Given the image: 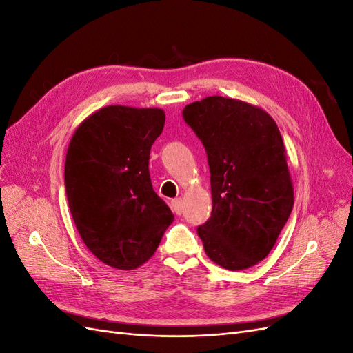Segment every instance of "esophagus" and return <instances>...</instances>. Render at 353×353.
Instances as JSON below:
<instances>
[{"label":"esophagus","mask_w":353,"mask_h":353,"mask_svg":"<svg viewBox=\"0 0 353 353\" xmlns=\"http://www.w3.org/2000/svg\"><path fill=\"white\" fill-rule=\"evenodd\" d=\"M170 206H172V210L176 213V215H181V213H183V200L181 199H174L172 203H170Z\"/></svg>","instance_id":"obj_1"}]
</instances>
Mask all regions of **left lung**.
<instances>
[{"label": "left lung", "instance_id": "left-lung-1", "mask_svg": "<svg viewBox=\"0 0 353 353\" xmlns=\"http://www.w3.org/2000/svg\"><path fill=\"white\" fill-rule=\"evenodd\" d=\"M183 114L210 169L212 216L197 228L203 248L222 268L248 270L272 250L294 203L279 126L258 105L221 95Z\"/></svg>", "mask_w": 353, "mask_h": 353}]
</instances>
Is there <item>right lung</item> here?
Returning a JSON list of instances; mask_svg holds the SVG:
<instances>
[{"label": "right lung", "mask_w": 353, "mask_h": 353, "mask_svg": "<svg viewBox=\"0 0 353 353\" xmlns=\"http://www.w3.org/2000/svg\"><path fill=\"white\" fill-rule=\"evenodd\" d=\"M165 112L108 105L73 132L65 163L69 209L95 258L135 270L154 254L174 213L153 190L148 159Z\"/></svg>", "instance_id": "add662e5"}]
</instances>
